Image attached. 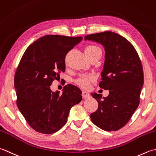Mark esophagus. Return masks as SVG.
Here are the masks:
<instances>
[{"label":"esophagus","instance_id":"esophagus-1","mask_svg":"<svg viewBox=\"0 0 156 156\" xmlns=\"http://www.w3.org/2000/svg\"><path fill=\"white\" fill-rule=\"evenodd\" d=\"M82 96L83 98H85V99H87V98H89L90 97V95L87 91H83L82 92Z\"/></svg>","mask_w":156,"mask_h":156}]
</instances>
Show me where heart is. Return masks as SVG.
Instances as JSON below:
<instances>
[{
  "label": "heart",
  "instance_id": "1",
  "mask_svg": "<svg viewBox=\"0 0 156 156\" xmlns=\"http://www.w3.org/2000/svg\"><path fill=\"white\" fill-rule=\"evenodd\" d=\"M85 54L86 56H90L92 55H95V54L100 52L101 50L98 46L95 45H88L84 49ZM93 76L89 75H81L79 77L77 80H76V83L79 85V86L83 87H87L90 85V82L93 80Z\"/></svg>",
  "mask_w": 156,
  "mask_h": 156
}]
</instances>
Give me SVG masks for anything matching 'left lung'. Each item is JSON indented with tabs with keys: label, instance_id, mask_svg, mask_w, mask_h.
Here are the masks:
<instances>
[{
	"label": "left lung",
	"instance_id": "8db88e82",
	"mask_svg": "<svg viewBox=\"0 0 156 156\" xmlns=\"http://www.w3.org/2000/svg\"><path fill=\"white\" fill-rule=\"evenodd\" d=\"M87 40L104 47L105 61L99 86L109 90L106 98L91 93L98 108L91 114V120L104 131H118L131 119L140 101L144 80L140 58L133 44L116 33L104 31L87 35Z\"/></svg>",
	"mask_w": 156,
	"mask_h": 156
}]
</instances>
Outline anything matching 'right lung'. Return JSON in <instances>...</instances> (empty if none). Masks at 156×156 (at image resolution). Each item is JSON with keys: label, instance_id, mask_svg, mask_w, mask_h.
Instances as JSON below:
<instances>
[{"label": "right lung", "instance_id": "add662e5", "mask_svg": "<svg viewBox=\"0 0 156 156\" xmlns=\"http://www.w3.org/2000/svg\"><path fill=\"white\" fill-rule=\"evenodd\" d=\"M82 37L46 35L27 47L16 69L17 104L29 125L38 133L52 134L64 126L70 110L82 100L80 89L65 85L62 94L50 86L65 71V56Z\"/></svg>", "mask_w": 156, "mask_h": 156}]
</instances>
